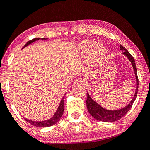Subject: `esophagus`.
<instances>
[{
	"label": "esophagus",
	"mask_w": 150,
	"mask_h": 150,
	"mask_svg": "<svg viewBox=\"0 0 150 150\" xmlns=\"http://www.w3.org/2000/svg\"><path fill=\"white\" fill-rule=\"evenodd\" d=\"M85 82H86V80L84 78H77L75 79V81H74L73 82V86H76V85H78V84H85Z\"/></svg>",
	"instance_id": "esophagus-1"
}]
</instances>
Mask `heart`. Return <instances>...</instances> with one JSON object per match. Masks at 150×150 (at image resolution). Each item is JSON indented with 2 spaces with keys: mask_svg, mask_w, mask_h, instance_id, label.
<instances>
[{
  "mask_svg": "<svg viewBox=\"0 0 150 150\" xmlns=\"http://www.w3.org/2000/svg\"><path fill=\"white\" fill-rule=\"evenodd\" d=\"M96 43L93 42L91 41H84L79 45V48L81 51V54L84 56H88L93 50L96 48ZM105 56V51L102 50L100 48H96L93 53V57L95 62H99L104 58Z\"/></svg>",
  "mask_w": 150,
  "mask_h": 150,
  "instance_id": "heart-1",
  "label": "heart"
}]
</instances>
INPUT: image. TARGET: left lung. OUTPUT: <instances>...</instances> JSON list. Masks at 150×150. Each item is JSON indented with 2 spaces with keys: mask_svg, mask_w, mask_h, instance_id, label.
Listing matches in <instances>:
<instances>
[{
  "mask_svg": "<svg viewBox=\"0 0 150 150\" xmlns=\"http://www.w3.org/2000/svg\"><path fill=\"white\" fill-rule=\"evenodd\" d=\"M120 50H122L123 54H125L127 57L129 59L132 65L133 66L134 73H135L136 79V89L135 91V94L133 99L131 100V102L128 104L126 107L122 108L120 109L117 110H108L105 108L101 107L100 105H98L97 102H96L93 100L91 98L88 93H87V100H86V107L88 109L89 113L92 115L96 120L102 122H113L115 121L119 120L120 118L124 116L129 111V109L132 108L133 103L135 101L136 96L138 93V79L137 75V70H136V66L135 64V60L133 57L131 55V54L128 52L127 50L125 48L122 46V45H120Z\"/></svg>",
  "mask_w": 150,
  "mask_h": 150,
  "instance_id": "left-lung-1",
  "label": "left lung"
}]
</instances>
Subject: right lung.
Returning a JSON list of instances; mask_svg holds the SVG:
<instances>
[{
  "label": "right lung",
  "mask_w": 150,
  "mask_h": 150,
  "mask_svg": "<svg viewBox=\"0 0 150 150\" xmlns=\"http://www.w3.org/2000/svg\"><path fill=\"white\" fill-rule=\"evenodd\" d=\"M39 39H44V38H42V39H40V38H35V39H32V40H30L28 41V42L26 43V44L24 45L23 48H24L25 47L28 46V45L31 44L32 43L35 42L36 41H38ZM64 110V96L62 99L61 102H60L59 105V107L57 108V109L55 113H54V115H53L51 118L48 119V120H43V121H39V122H38V121L37 122V121L30 120L26 118H25V120L27 121V122H29L30 124L33 125V126L37 127H50L53 125L56 124V123L60 120V118L62 117V115H63Z\"/></svg>",
  "instance_id": "right-lung-1"
}]
</instances>
